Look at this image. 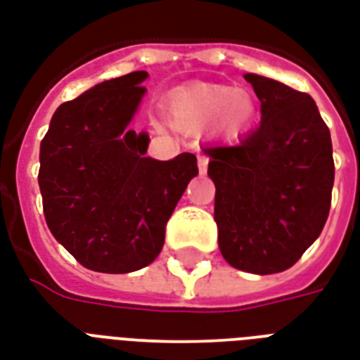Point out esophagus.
I'll return each mask as SVG.
<instances>
[{"instance_id":"1","label":"esophagus","mask_w":360,"mask_h":360,"mask_svg":"<svg viewBox=\"0 0 360 360\" xmlns=\"http://www.w3.org/2000/svg\"><path fill=\"white\" fill-rule=\"evenodd\" d=\"M197 165H199V172H201V174H207V169H209V155L201 153V155L197 158Z\"/></svg>"}]
</instances>
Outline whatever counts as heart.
I'll return each instance as SVG.
<instances>
[{
  "label": "heart",
  "mask_w": 360,
  "mask_h": 360,
  "mask_svg": "<svg viewBox=\"0 0 360 360\" xmlns=\"http://www.w3.org/2000/svg\"><path fill=\"white\" fill-rule=\"evenodd\" d=\"M254 113L252 96L226 85L180 89L170 100V121L184 131H199L216 123L221 132L237 136L247 131Z\"/></svg>",
  "instance_id": "obj_1"
}]
</instances>
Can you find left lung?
<instances>
[{
  "label": "left lung",
  "instance_id": "1",
  "mask_svg": "<svg viewBox=\"0 0 360 360\" xmlns=\"http://www.w3.org/2000/svg\"><path fill=\"white\" fill-rule=\"evenodd\" d=\"M245 79L260 100V125L237 144L202 151L224 260L269 275L292 267L323 231L334 186L332 140L309 94L256 74Z\"/></svg>",
  "mask_w": 360,
  "mask_h": 360
}]
</instances>
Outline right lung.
<instances>
[{"label":"right lung","instance_id":"right-lung-1","mask_svg":"<svg viewBox=\"0 0 360 360\" xmlns=\"http://www.w3.org/2000/svg\"><path fill=\"white\" fill-rule=\"evenodd\" d=\"M148 72L102 81L58 106L39 148V190L55 239L87 269L131 273L155 260L197 158H146L150 136L129 131Z\"/></svg>","mask_w":360,"mask_h":360}]
</instances>
